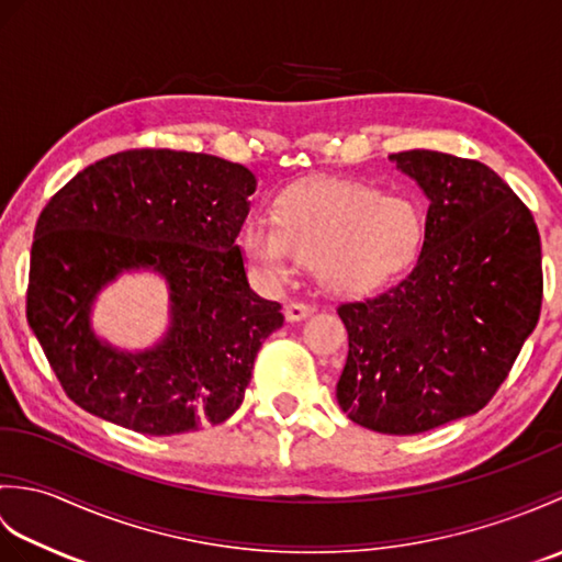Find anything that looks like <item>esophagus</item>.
Instances as JSON below:
<instances>
[{
	"mask_svg": "<svg viewBox=\"0 0 562 562\" xmlns=\"http://www.w3.org/2000/svg\"><path fill=\"white\" fill-rule=\"evenodd\" d=\"M312 314H314V306L304 304V302H290L288 306H284V318L288 321H302Z\"/></svg>",
	"mask_w": 562,
	"mask_h": 562,
	"instance_id": "34e87169",
	"label": "esophagus"
}]
</instances>
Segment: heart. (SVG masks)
Listing matches in <instances>:
<instances>
[{
  "instance_id": "1",
  "label": "heart",
  "mask_w": 562,
  "mask_h": 562,
  "mask_svg": "<svg viewBox=\"0 0 562 562\" xmlns=\"http://www.w3.org/2000/svg\"><path fill=\"white\" fill-rule=\"evenodd\" d=\"M425 241L420 207L403 195L345 178H314L282 190L272 217L244 224L246 258L270 280L312 260L316 280L338 294H360L408 270Z\"/></svg>"
}]
</instances>
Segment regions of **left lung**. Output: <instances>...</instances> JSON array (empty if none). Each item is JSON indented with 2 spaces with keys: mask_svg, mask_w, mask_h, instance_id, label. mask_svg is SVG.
I'll return each mask as SVG.
<instances>
[{
  "mask_svg": "<svg viewBox=\"0 0 562 562\" xmlns=\"http://www.w3.org/2000/svg\"><path fill=\"white\" fill-rule=\"evenodd\" d=\"M429 200L425 241L403 280L338 304L348 360L336 396L352 423L417 435L479 413L507 379L543 300L531 210L485 164L391 154Z\"/></svg>",
  "mask_w": 562,
  "mask_h": 562,
  "instance_id": "left-lung-1",
  "label": "left lung"
}]
</instances>
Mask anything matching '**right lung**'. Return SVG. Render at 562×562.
<instances>
[{"label":"right lung","instance_id":"add662e5","mask_svg":"<svg viewBox=\"0 0 562 562\" xmlns=\"http://www.w3.org/2000/svg\"><path fill=\"white\" fill-rule=\"evenodd\" d=\"M256 176L212 154L127 149L87 166L43 207L26 318L67 396L142 435L220 425L244 401L256 355L282 326L248 288L236 236ZM135 267L170 284L172 326L145 353L90 330L103 283Z\"/></svg>","mask_w":562,"mask_h":562}]
</instances>
